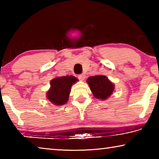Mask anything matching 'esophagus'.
Listing matches in <instances>:
<instances>
[{"label": "esophagus", "mask_w": 159, "mask_h": 159, "mask_svg": "<svg viewBox=\"0 0 159 159\" xmlns=\"http://www.w3.org/2000/svg\"><path fill=\"white\" fill-rule=\"evenodd\" d=\"M78 78H79V79L80 80L83 81V80H84V79H85V74H80V75H79V76H78Z\"/></svg>", "instance_id": "1"}]
</instances>
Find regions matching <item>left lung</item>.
Masks as SVG:
<instances>
[{"mask_svg":"<svg viewBox=\"0 0 159 159\" xmlns=\"http://www.w3.org/2000/svg\"><path fill=\"white\" fill-rule=\"evenodd\" d=\"M86 81L94 97L101 100H106L108 99L114 90V83L104 75L90 76Z\"/></svg>","mask_w":159,"mask_h":159,"instance_id":"1","label":"left lung"}]
</instances>
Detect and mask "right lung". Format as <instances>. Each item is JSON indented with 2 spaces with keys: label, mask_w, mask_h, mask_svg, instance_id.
I'll use <instances>...</instances> for the list:
<instances>
[{
  "label": "right lung",
  "mask_w": 159,
  "mask_h": 159,
  "mask_svg": "<svg viewBox=\"0 0 159 159\" xmlns=\"http://www.w3.org/2000/svg\"><path fill=\"white\" fill-rule=\"evenodd\" d=\"M79 81L74 76L56 77L50 80V88L46 93V98L51 103L57 106L64 105L69 100L71 88Z\"/></svg>",
  "instance_id": "obj_1"
}]
</instances>
